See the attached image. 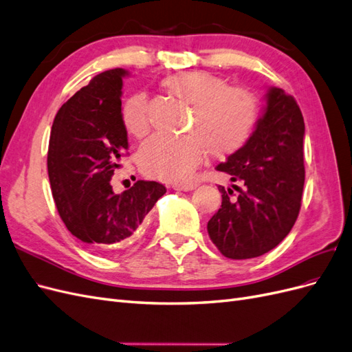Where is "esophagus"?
<instances>
[{
  "label": "esophagus",
  "instance_id": "1",
  "mask_svg": "<svg viewBox=\"0 0 352 352\" xmlns=\"http://www.w3.org/2000/svg\"><path fill=\"white\" fill-rule=\"evenodd\" d=\"M197 188V184H175V190H192Z\"/></svg>",
  "mask_w": 352,
  "mask_h": 352
}]
</instances>
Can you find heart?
Listing matches in <instances>:
<instances>
[{
    "label": "heart",
    "mask_w": 352,
    "mask_h": 352,
    "mask_svg": "<svg viewBox=\"0 0 352 352\" xmlns=\"http://www.w3.org/2000/svg\"><path fill=\"white\" fill-rule=\"evenodd\" d=\"M163 87L179 101L194 107L190 136H153L138 153L142 172L166 182H185L204 162L207 153L226 158L248 144L257 126L260 104L255 95L210 72L192 70L172 74ZM127 133L142 138L150 132V104L144 92H136L122 107Z\"/></svg>",
    "instance_id": "b5f03b06"
}]
</instances>
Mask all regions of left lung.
Here are the masks:
<instances>
[{"mask_svg": "<svg viewBox=\"0 0 352 352\" xmlns=\"http://www.w3.org/2000/svg\"><path fill=\"white\" fill-rule=\"evenodd\" d=\"M304 117L292 95L270 88L267 107L248 144L219 164L239 195L219 186L221 207L207 225L219 251L232 260L269 252L286 238L300 214L305 180Z\"/></svg>", "mask_w": 352, "mask_h": 352, "instance_id": "left-lung-1", "label": "left lung"}]
</instances>
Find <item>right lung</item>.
I'll return each instance as SVG.
<instances>
[{"label": "right lung", "instance_id": "add662e5", "mask_svg": "<svg viewBox=\"0 0 352 352\" xmlns=\"http://www.w3.org/2000/svg\"><path fill=\"white\" fill-rule=\"evenodd\" d=\"M123 69L97 74L61 105L51 127L48 176L52 198L72 235L98 252L129 241L166 186L138 182L122 194L110 185L117 160L127 155L122 122Z\"/></svg>", "mask_w": 352, "mask_h": 352}]
</instances>
